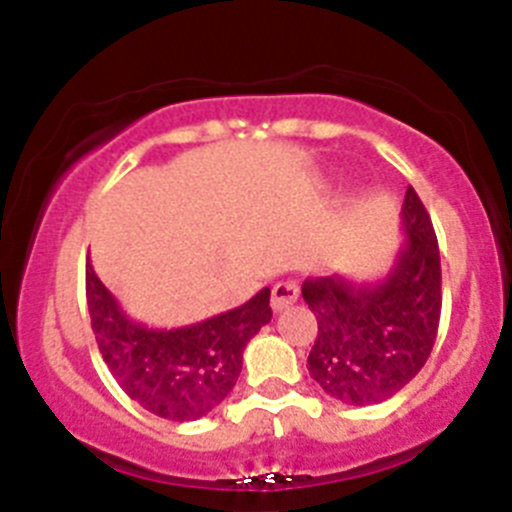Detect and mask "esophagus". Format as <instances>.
Here are the masks:
<instances>
[{"instance_id": "obj_1", "label": "esophagus", "mask_w": 512, "mask_h": 512, "mask_svg": "<svg viewBox=\"0 0 512 512\" xmlns=\"http://www.w3.org/2000/svg\"><path fill=\"white\" fill-rule=\"evenodd\" d=\"M299 299V287L294 285V282H277L275 287H272V312H282V309L292 307L294 302Z\"/></svg>"}]
</instances>
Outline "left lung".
<instances>
[{"mask_svg":"<svg viewBox=\"0 0 512 512\" xmlns=\"http://www.w3.org/2000/svg\"><path fill=\"white\" fill-rule=\"evenodd\" d=\"M401 230L406 240L381 280L329 275L302 285L304 302L317 317L309 376L342 404H381L399 394L436 342L441 255L431 218L411 185Z\"/></svg>","mask_w":512,"mask_h":512,"instance_id":"1","label":"left lung"}]
</instances>
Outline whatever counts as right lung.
I'll return each instance as SVG.
<instances>
[{
    "instance_id": "1",
    "label": "right lung",
    "mask_w": 512,
    "mask_h": 512,
    "mask_svg": "<svg viewBox=\"0 0 512 512\" xmlns=\"http://www.w3.org/2000/svg\"><path fill=\"white\" fill-rule=\"evenodd\" d=\"M86 302L98 352L136 404L168 421H195L225 401L242 371L247 342L272 319L270 287L203 322L153 329L123 312L86 265Z\"/></svg>"
}]
</instances>
